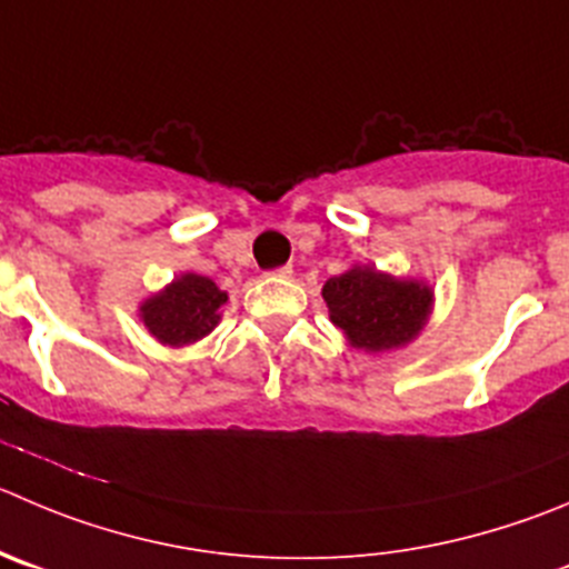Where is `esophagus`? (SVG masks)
Here are the masks:
<instances>
[{
	"label": "esophagus",
	"mask_w": 569,
	"mask_h": 569,
	"mask_svg": "<svg viewBox=\"0 0 569 569\" xmlns=\"http://www.w3.org/2000/svg\"><path fill=\"white\" fill-rule=\"evenodd\" d=\"M293 273V268H290V264H284V268H276V270H270V279H288V276Z\"/></svg>",
	"instance_id": "obj_1"
}]
</instances>
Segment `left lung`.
I'll list each match as a JSON object with an SVG mask.
<instances>
[{
	"label": "left lung",
	"instance_id": "1",
	"mask_svg": "<svg viewBox=\"0 0 569 569\" xmlns=\"http://www.w3.org/2000/svg\"><path fill=\"white\" fill-rule=\"evenodd\" d=\"M321 296L346 343L366 355H386L413 343L436 305L430 281L393 276L360 262L327 279Z\"/></svg>",
	"mask_w": 569,
	"mask_h": 569
}]
</instances>
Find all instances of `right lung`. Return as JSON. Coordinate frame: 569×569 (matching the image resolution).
I'll list each match as a JSON object with an SVG mask.
<instances>
[{
	"label": "right lung",
	"instance_id": "obj_1",
	"mask_svg": "<svg viewBox=\"0 0 569 569\" xmlns=\"http://www.w3.org/2000/svg\"><path fill=\"white\" fill-rule=\"evenodd\" d=\"M226 301L229 293L220 290L209 276L187 270L178 273L170 284L150 293L137 312L150 338L170 349H183L203 340L218 327Z\"/></svg>",
	"mask_w": 569,
	"mask_h": 569
}]
</instances>
